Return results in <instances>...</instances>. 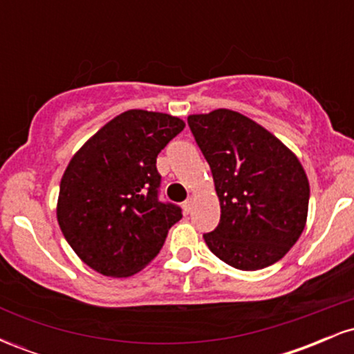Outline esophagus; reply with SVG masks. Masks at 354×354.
I'll list each match as a JSON object with an SVG mask.
<instances>
[{
	"label": "esophagus",
	"instance_id": "esophagus-1",
	"mask_svg": "<svg viewBox=\"0 0 354 354\" xmlns=\"http://www.w3.org/2000/svg\"><path fill=\"white\" fill-rule=\"evenodd\" d=\"M191 208H193V200H186L183 203V211H185V214H189L191 213Z\"/></svg>",
	"mask_w": 354,
	"mask_h": 354
}]
</instances>
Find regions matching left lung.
<instances>
[{"mask_svg":"<svg viewBox=\"0 0 354 354\" xmlns=\"http://www.w3.org/2000/svg\"><path fill=\"white\" fill-rule=\"evenodd\" d=\"M188 124L213 173L219 225L203 234L226 265L256 271L301 236L310 183L296 154L261 124L231 109L191 115Z\"/></svg>","mask_w":354,"mask_h":354,"instance_id":"left-lung-1","label":"left lung"}]
</instances>
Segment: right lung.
Masks as SVG:
<instances>
[{"label":"right lung","instance_id":"add662e5","mask_svg":"<svg viewBox=\"0 0 354 354\" xmlns=\"http://www.w3.org/2000/svg\"><path fill=\"white\" fill-rule=\"evenodd\" d=\"M185 121L129 109L113 118L71 158L61 178L59 228L81 261L126 278L160 253L181 208L158 200L156 158Z\"/></svg>","mask_w":354,"mask_h":354}]
</instances>
